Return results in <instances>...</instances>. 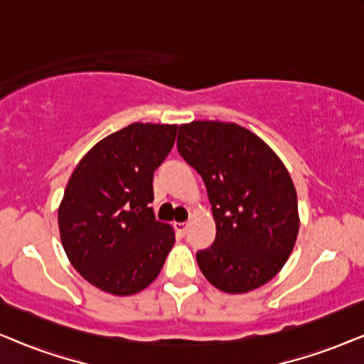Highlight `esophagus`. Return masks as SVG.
Segmentation results:
<instances>
[{
	"instance_id": "esophagus-1",
	"label": "esophagus",
	"mask_w": 364,
	"mask_h": 364,
	"mask_svg": "<svg viewBox=\"0 0 364 364\" xmlns=\"http://www.w3.org/2000/svg\"><path fill=\"white\" fill-rule=\"evenodd\" d=\"M173 227H176L177 233H181V235H186L187 228H188V225H187L186 222H176V223H173Z\"/></svg>"
}]
</instances>
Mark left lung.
Masks as SVG:
<instances>
[{"label": "left lung", "mask_w": 364, "mask_h": 364, "mask_svg": "<svg viewBox=\"0 0 364 364\" xmlns=\"http://www.w3.org/2000/svg\"><path fill=\"white\" fill-rule=\"evenodd\" d=\"M177 151L200 173L215 220V240L197 252L202 273L225 293L265 285L285 265L300 227L296 191L283 162L233 122L182 124Z\"/></svg>", "instance_id": "8db88e82"}]
</instances>
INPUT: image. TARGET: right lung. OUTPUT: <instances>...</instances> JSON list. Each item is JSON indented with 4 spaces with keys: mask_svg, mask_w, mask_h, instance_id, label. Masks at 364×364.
I'll use <instances>...</instances> for the list:
<instances>
[{
    "mask_svg": "<svg viewBox=\"0 0 364 364\" xmlns=\"http://www.w3.org/2000/svg\"><path fill=\"white\" fill-rule=\"evenodd\" d=\"M177 126L134 122L96 144L69 178L58 212L64 252L94 287L126 296L156 280L176 242L156 220L152 178Z\"/></svg>",
    "mask_w": 364,
    "mask_h": 364,
    "instance_id": "add662e5",
    "label": "right lung"
}]
</instances>
